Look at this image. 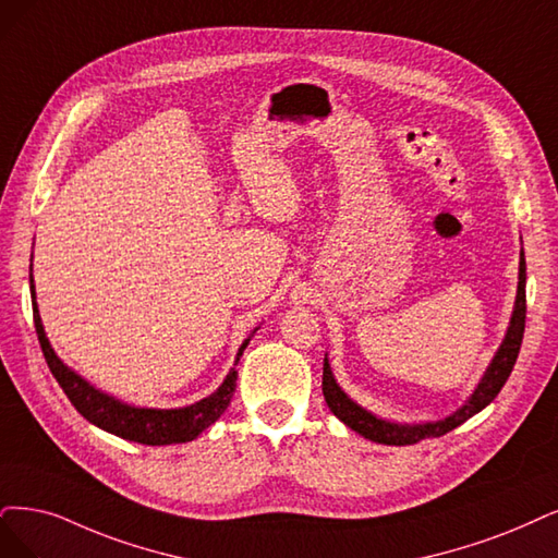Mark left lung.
Wrapping results in <instances>:
<instances>
[{
    "label": "left lung",
    "mask_w": 558,
    "mask_h": 558,
    "mask_svg": "<svg viewBox=\"0 0 558 558\" xmlns=\"http://www.w3.org/2000/svg\"><path fill=\"white\" fill-rule=\"evenodd\" d=\"M524 322H526V262H524V253H522L518 301H514V313L510 319L506 340L497 352V356H494L492 365L487 367V373H485L483 381L478 384L476 393H473L469 398V402L462 409H458L456 414L444 418V421L425 423V425L386 423L373 414H367L365 409H361L359 404H354L342 393L340 386L336 384V379L331 375V367H328L326 359H324V377H322L324 400H326L328 409L333 411V416H338L347 427H352L354 432H359L361 437H365L369 441L386 444V446H409V444H418L421 439L441 437V435H446V432L462 425L473 414H478L481 409H485L494 398L499 396V390L504 388V384L508 381V377L512 373L514 361H518L522 338H524Z\"/></svg>",
    "instance_id": "obj_1"
}]
</instances>
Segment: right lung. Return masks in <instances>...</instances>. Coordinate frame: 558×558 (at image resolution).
Returning a JSON list of instances; mask_svg holds the SVG:
<instances>
[{
	"mask_svg": "<svg viewBox=\"0 0 558 558\" xmlns=\"http://www.w3.org/2000/svg\"><path fill=\"white\" fill-rule=\"evenodd\" d=\"M32 299H34L32 301L34 326L40 342V352H44L50 373L61 386V390H64L71 404L89 423L112 432V435L121 439L147 444V446L185 444V441H193L202 429L216 423L222 411L227 409V404H230L236 388V369H232V373L227 375V379L214 396L183 409H135L112 400L110 396L98 393L96 388H92L85 379H80L73 369H69L52 352V347L44 331V324H40V317H38L34 282H32ZM245 347H247V340L239 349V359Z\"/></svg>",
	"mask_w": 558,
	"mask_h": 558,
	"instance_id": "1",
	"label": "right lung"
}]
</instances>
